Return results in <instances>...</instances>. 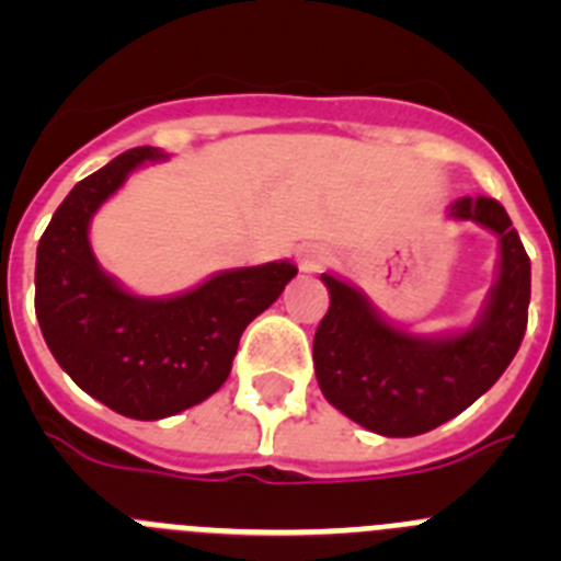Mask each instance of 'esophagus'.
Instances as JSON below:
<instances>
[{"label":"esophagus","instance_id":"obj_1","mask_svg":"<svg viewBox=\"0 0 561 561\" xmlns=\"http://www.w3.org/2000/svg\"><path fill=\"white\" fill-rule=\"evenodd\" d=\"M297 261H300V270L304 272H320L329 264V252H325L323 247H306Z\"/></svg>","mask_w":561,"mask_h":561}]
</instances>
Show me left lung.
Listing matches in <instances>:
<instances>
[{"label": "left lung", "instance_id": "obj_1", "mask_svg": "<svg viewBox=\"0 0 561 561\" xmlns=\"http://www.w3.org/2000/svg\"><path fill=\"white\" fill-rule=\"evenodd\" d=\"M449 216L500 238L497 284L472 329L408 334L379 317L359 289L323 275L331 304L314 334L317 381L340 413L370 433L410 438L455 419L503 376L525 336L531 261L505 207L463 196Z\"/></svg>", "mask_w": 561, "mask_h": 561}]
</instances>
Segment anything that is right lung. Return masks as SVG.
Returning a JSON list of instances; mask_svg holds the SVG:
<instances>
[{"label": "right lung", "mask_w": 561, "mask_h": 561, "mask_svg": "<svg viewBox=\"0 0 561 561\" xmlns=\"http://www.w3.org/2000/svg\"><path fill=\"white\" fill-rule=\"evenodd\" d=\"M157 160L160 148H131L78 182L36 252V317L47 348L83 393L137 421L176 415L216 393L247 325L297 275L289 261H272L219 272L185 295L123 289L98 266L89 221L134 168Z\"/></svg>", "instance_id": "add662e5"}]
</instances>
